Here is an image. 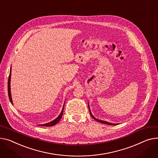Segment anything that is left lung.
Instances as JSON below:
<instances>
[{
	"instance_id": "obj_1",
	"label": "left lung",
	"mask_w": 158,
	"mask_h": 158,
	"mask_svg": "<svg viewBox=\"0 0 158 158\" xmlns=\"http://www.w3.org/2000/svg\"><path fill=\"white\" fill-rule=\"evenodd\" d=\"M88 107H89V104H88ZM89 113H90V115H91V117L94 119V120H96L97 121H98V122H100V123H103V124H109V125H116V124H112V123H108V122H107V121H102V120H100V119H97V118H94L93 115H92V114H91V110H90V109H89Z\"/></svg>"
}]
</instances>
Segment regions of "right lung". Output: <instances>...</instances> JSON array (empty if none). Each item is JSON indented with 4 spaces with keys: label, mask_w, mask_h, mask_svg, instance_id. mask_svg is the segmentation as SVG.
Returning <instances> with one entry per match:
<instances>
[{
    "label": "right lung",
    "mask_w": 158,
    "mask_h": 158,
    "mask_svg": "<svg viewBox=\"0 0 158 158\" xmlns=\"http://www.w3.org/2000/svg\"><path fill=\"white\" fill-rule=\"evenodd\" d=\"M10 73H9V78H8V84H7V88H8V96H9V100L10 102V103H11L13 104V101H12V98H11V94H10ZM64 108H63L62 109V111L60 113L59 116L55 119V120H53L52 121L49 123H47V124H40L39 126H42V127H52V126L55 125L56 124H57L60 120L61 119V117H62V115L63 114H64Z\"/></svg>",
    "instance_id": "right-lung-1"
}]
</instances>
